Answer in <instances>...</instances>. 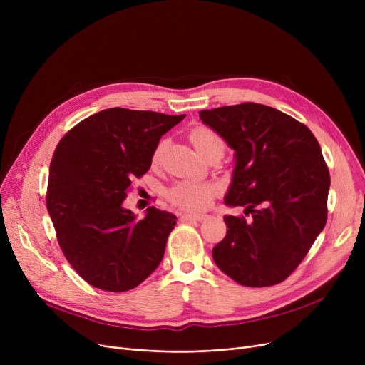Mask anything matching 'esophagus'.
I'll return each mask as SVG.
<instances>
[{"label": "esophagus", "mask_w": 365, "mask_h": 365, "mask_svg": "<svg viewBox=\"0 0 365 365\" xmlns=\"http://www.w3.org/2000/svg\"><path fill=\"white\" fill-rule=\"evenodd\" d=\"M207 216L205 215H182L180 216V219L183 220V222H190V220H195V222H201V220H204Z\"/></svg>", "instance_id": "esophagus-1"}]
</instances>
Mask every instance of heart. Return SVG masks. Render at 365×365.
I'll list each match as a JSON object with an SVG mask.
<instances>
[{
  "label": "heart",
  "mask_w": 365,
  "mask_h": 365,
  "mask_svg": "<svg viewBox=\"0 0 365 365\" xmlns=\"http://www.w3.org/2000/svg\"><path fill=\"white\" fill-rule=\"evenodd\" d=\"M189 139L192 142V145L195 146V149L198 150L201 157H204L207 152H210L215 148L225 149L223 139L216 131L207 127L194 128L189 134ZM164 148H165V142L161 140L157 145V148L153 149V153H152L153 164L160 163ZM217 190H219L217 186L213 183L183 180L170 187L167 197L173 204L183 210H187V212H201V210H205L210 204H212L213 198L217 194Z\"/></svg>",
  "instance_id": "obj_1"
}]
</instances>
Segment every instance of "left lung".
I'll return each mask as SVG.
<instances>
[{
    "mask_svg": "<svg viewBox=\"0 0 365 365\" xmlns=\"http://www.w3.org/2000/svg\"><path fill=\"white\" fill-rule=\"evenodd\" d=\"M235 150L225 204L226 237L213 248L219 269L245 287L279 284L300 264L327 222L330 173L312 131L271 106L247 102L200 112Z\"/></svg>",
    "mask_w": 365,
    "mask_h": 365,
    "instance_id": "obj_1",
    "label": "left lung"
}]
</instances>
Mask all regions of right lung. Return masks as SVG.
<instances>
[{
	"mask_svg": "<svg viewBox=\"0 0 365 365\" xmlns=\"http://www.w3.org/2000/svg\"><path fill=\"white\" fill-rule=\"evenodd\" d=\"M186 115L110 108L71 128L50 163L47 210L59 245L84 281L105 292L138 287L163 260L176 216L123 207L163 134Z\"/></svg>",
	"mask_w": 365,
	"mask_h": 365,
	"instance_id": "right-lung-1",
	"label": "right lung"
}]
</instances>
